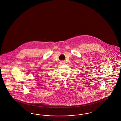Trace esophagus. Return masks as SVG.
<instances>
[{
  "instance_id": "obj_1",
  "label": "esophagus",
  "mask_w": 121,
  "mask_h": 121,
  "mask_svg": "<svg viewBox=\"0 0 121 121\" xmlns=\"http://www.w3.org/2000/svg\"><path fill=\"white\" fill-rule=\"evenodd\" d=\"M62 63H64V62H62Z\"/></svg>"
}]
</instances>
